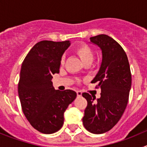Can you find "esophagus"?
Wrapping results in <instances>:
<instances>
[{"label": "esophagus", "instance_id": "1", "mask_svg": "<svg viewBox=\"0 0 147 147\" xmlns=\"http://www.w3.org/2000/svg\"><path fill=\"white\" fill-rule=\"evenodd\" d=\"M76 94H77V96H81L82 92L80 91V90H77V91H76Z\"/></svg>", "mask_w": 147, "mask_h": 147}]
</instances>
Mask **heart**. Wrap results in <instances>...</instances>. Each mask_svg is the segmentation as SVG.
Here are the masks:
<instances>
[{
    "instance_id": "1",
    "label": "heart",
    "mask_w": 147,
    "mask_h": 147,
    "mask_svg": "<svg viewBox=\"0 0 147 147\" xmlns=\"http://www.w3.org/2000/svg\"><path fill=\"white\" fill-rule=\"evenodd\" d=\"M74 52L80 57V60L84 65L87 64V63L90 64L94 57V53H93V50L89 45H86V44H81V45H78L75 49ZM63 62H64V59L62 58L61 60V63L62 64Z\"/></svg>"
}]
</instances>
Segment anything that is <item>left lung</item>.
<instances>
[{
    "instance_id": "8db88e82",
    "label": "left lung",
    "mask_w": 147,
    "mask_h": 147,
    "mask_svg": "<svg viewBox=\"0 0 147 147\" xmlns=\"http://www.w3.org/2000/svg\"><path fill=\"white\" fill-rule=\"evenodd\" d=\"M102 53V62L92 83L98 82L101 97L83 93L88 105L83 125L91 133L102 134L111 129L124 113L129 99L132 83L130 67L125 51L112 37L99 34L90 38ZM96 87V88H97Z\"/></svg>"
}]
</instances>
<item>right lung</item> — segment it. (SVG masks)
<instances>
[{"label":"right lung","mask_w":147,"mask_h":147,"mask_svg":"<svg viewBox=\"0 0 147 147\" xmlns=\"http://www.w3.org/2000/svg\"><path fill=\"white\" fill-rule=\"evenodd\" d=\"M71 45L69 40H42L33 46L22 63L18 95L22 110L31 125L44 134L60 129L64 113L76 93L55 90L52 75L59 72L61 58Z\"/></svg>","instance_id":"right-lung-1"}]
</instances>
